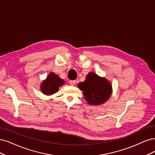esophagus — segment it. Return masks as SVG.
<instances>
[{"mask_svg": "<svg viewBox=\"0 0 155 155\" xmlns=\"http://www.w3.org/2000/svg\"><path fill=\"white\" fill-rule=\"evenodd\" d=\"M75 83H76V81H71L70 82V85H74V84H75Z\"/></svg>", "mask_w": 155, "mask_h": 155, "instance_id": "34e87169", "label": "esophagus"}]
</instances>
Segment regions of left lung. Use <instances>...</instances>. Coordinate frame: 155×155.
<instances>
[{
    "label": "left lung",
    "instance_id": "1",
    "mask_svg": "<svg viewBox=\"0 0 155 155\" xmlns=\"http://www.w3.org/2000/svg\"><path fill=\"white\" fill-rule=\"evenodd\" d=\"M77 87L83 91L84 98L91 105L104 104L112 94L111 83L93 71L89 72L84 82L78 84Z\"/></svg>",
    "mask_w": 155,
    "mask_h": 155
}]
</instances>
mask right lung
Segmentation results:
<instances>
[{
    "instance_id": "add662e5",
    "label": "right lung",
    "mask_w": 155,
    "mask_h": 155,
    "mask_svg": "<svg viewBox=\"0 0 155 155\" xmlns=\"http://www.w3.org/2000/svg\"><path fill=\"white\" fill-rule=\"evenodd\" d=\"M65 84L64 80L61 78L57 74L53 72H50L47 78L40 85V89L43 94L49 96L58 92L61 86Z\"/></svg>"
}]
</instances>
